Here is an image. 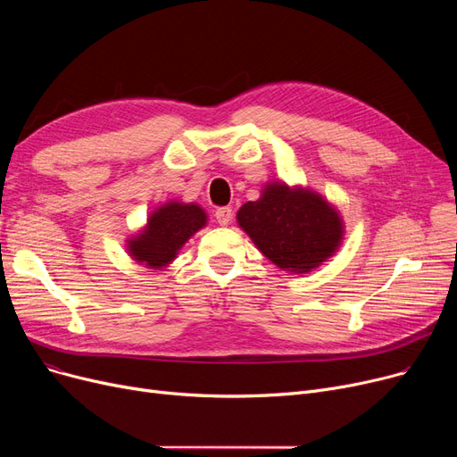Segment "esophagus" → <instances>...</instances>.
<instances>
[{
  "label": "esophagus",
  "mask_w": 457,
  "mask_h": 457,
  "mask_svg": "<svg viewBox=\"0 0 457 457\" xmlns=\"http://www.w3.org/2000/svg\"><path fill=\"white\" fill-rule=\"evenodd\" d=\"M214 219H216V222H219L220 226H228L231 222V219H233L231 207H219V209H216L214 211Z\"/></svg>",
  "instance_id": "34e87169"
}]
</instances>
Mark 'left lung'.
I'll list each match as a JSON object with an SVG mask.
<instances>
[{"mask_svg": "<svg viewBox=\"0 0 457 457\" xmlns=\"http://www.w3.org/2000/svg\"><path fill=\"white\" fill-rule=\"evenodd\" d=\"M255 246L274 265L291 272L317 269L343 238L341 216L320 195L283 183H270L257 202L237 212Z\"/></svg>", "mask_w": 457, "mask_h": 457, "instance_id": "8db88e82", "label": "left lung"}]
</instances>
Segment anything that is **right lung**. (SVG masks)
I'll use <instances>...</instances> for the list:
<instances>
[{
  "instance_id": "1",
  "label": "right lung",
  "mask_w": 457,
  "mask_h": 457,
  "mask_svg": "<svg viewBox=\"0 0 457 457\" xmlns=\"http://www.w3.org/2000/svg\"><path fill=\"white\" fill-rule=\"evenodd\" d=\"M205 222L207 216L196 204H164L150 216L146 228L128 243V250L135 261L146 262L150 269H162Z\"/></svg>"
}]
</instances>
